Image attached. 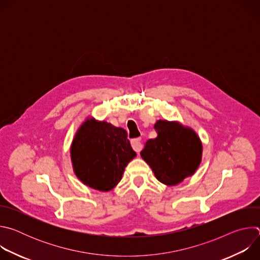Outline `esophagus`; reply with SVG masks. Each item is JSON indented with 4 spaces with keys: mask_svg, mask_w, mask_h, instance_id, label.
I'll use <instances>...</instances> for the list:
<instances>
[{
    "mask_svg": "<svg viewBox=\"0 0 260 260\" xmlns=\"http://www.w3.org/2000/svg\"><path fill=\"white\" fill-rule=\"evenodd\" d=\"M131 143H132L133 149H134L136 152H140V151L142 150V148H143V142H142V139H141V138L133 139Z\"/></svg>",
    "mask_w": 260,
    "mask_h": 260,
    "instance_id": "1",
    "label": "esophagus"
}]
</instances>
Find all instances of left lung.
Returning <instances> with one entry per match:
<instances>
[{"label": "left lung", "instance_id": "8db88e82", "mask_svg": "<svg viewBox=\"0 0 260 260\" xmlns=\"http://www.w3.org/2000/svg\"><path fill=\"white\" fill-rule=\"evenodd\" d=\"M155 139L148 140L141 157L149 165L156 179L175 186L199 169L203 144L198 134L178 121L157 120Z\"/></svg>", "mask_w": 260, "mask_h": 260}]
</instances>
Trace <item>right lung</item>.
I'll use <instances>...</instances> for the list:
<instances>
[{"label": "right lung", "mask_w": 260, "mask_h": 260, "mask_svg": "<svg viewBox=\"0 0 260 260\" xmlns=\"http://www.w3.org/2000/svg\"><path fill=\"white\" fill-rule=\"evenodd\" d=\"M71 160L86 186L107 192L120 182L127 164L137 156L121 127L87 117L71 145Z\"/></svg>", "instance_id": "add662e5"}]
</instances>
